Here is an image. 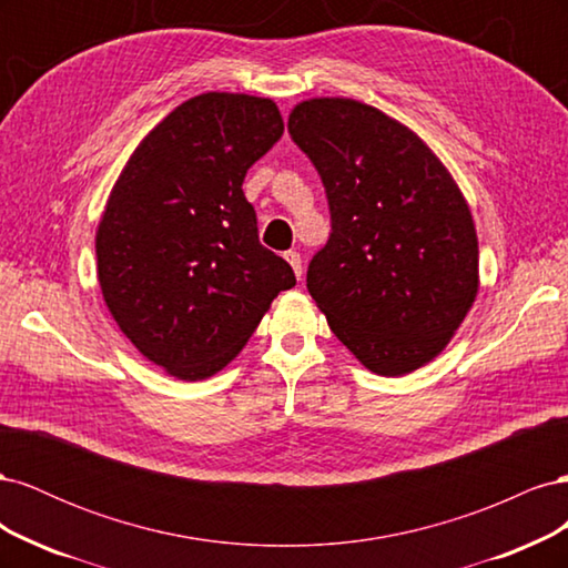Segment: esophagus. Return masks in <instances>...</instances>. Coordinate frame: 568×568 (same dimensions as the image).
Returning <instances> with one entry per match:
<instances>
[{
  "instance_id": "1",
  "label": "esophagus",
  "mask_w": 568,
  "mask_h": 568,
  "mask_svg": "<svg viewBox=\"0 0 568 568\" xmlns=\"http://www.w3.org/2000/svg\"><path fill=\"white\" fill-rule=\"evenodd\" d=\"M284 257H286V263L291 265V270H294L296 277L301 280L303 277V257H301V253L298 251H286Z\"/></svg>"
}]
</instances>
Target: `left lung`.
<instances>
[{
	"label": "left lung",
	"instance_id": "left-lung-1",
	"mask_svg": "<svg viewBox=\"0 0 568 568\" xmlns=\"http://www.w3.org/2000/svg\"><path fill=\"white\" fill-rule=\"evenodd\" d=\"M288 134L332 215L307 291L367 369H419L448 346L478 291V239L459 186L415 132L355 99L303 101Z\"/></svg>",
	"mask_w": 568,
	"mask_h": 568
}]
</instances>
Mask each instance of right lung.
I'll return each mask as SVG.
<instances>
[{"mask_svg":"<svg viewBox=\"0 0 568 568\" xmlns=\"http://www.w3.org/2000/svg\"><path fill=\"white\" fill-rule=\"evenodd\" d=\"M284 134L272 99L209 92L134 149L97 232L101 294L144 357L178 379L244 348L294 270L257 239L248 168Z\"/></svg>","mask_w":568,"mask_h":568,"instance_id":"obj_1","label":"right lung"}]
</instances>
